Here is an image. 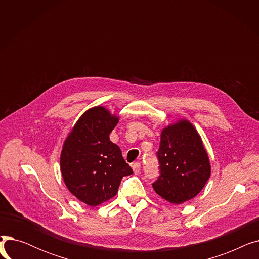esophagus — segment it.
I'll return each instance as SVG.
<instances>
[{"instance_id": "34e87169", "label": "esophagus", "mask_w": 259, "mask_h": 259, "mask_svg": "<svg viewBox=\"0 0 259 259\" xmlns=\"http://www.w3.org/2000/svg\"><path fill=\"white\" fill-rule=\"evenodd\" d=\"M132 169H133L134 174H139L140 171H141V164H140V162H133Z\"/></svg>"}]
</instances>
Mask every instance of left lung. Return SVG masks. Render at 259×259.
Returning a JSON list of instances; mask_svg holds the SVG:
<instances>
[{"mask_svg":"<svg viewBox=\"0 0 259 259\" xmlns=\"http://www.w3.org/2000/svg\"><path fill=\"white\" fill-rule=\"evenodd\" d=\"M156 156L160 175L153 189L174 205L195 197L211 175L208 153L197 130L187 119L162 129Z\"/></svg>","mask_w":259,"mask_h":259,"instance_id":"left-lung-1","label":"left lung"}]
</instances>
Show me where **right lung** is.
Returning a JSON list of instances; mask_svg holds the SVG:
<instances>
[{
  "mask_svg": "<svg viewBox=\"0 0 259 259\" xmlns=\"http://www.w3.org/2000/svg\"><path fill=\"white\" fill-rule=\"evenodd\" d=\"M118 117L103 106L88 109L63 145L61 172L68 190L95 207L116 195L121 179L133 173L109 134Z\"/></svg>",
  "mask_w": 259,
  "mask_h": 259,
  "instance_id": "add662e5",
  "label": "right lung"
}]
</instances>
